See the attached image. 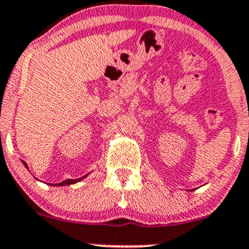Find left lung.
I'll use <instances>...</instances> for the list:
<instances>
[{
  "label": "left lung",
  "mask_w": 249,
  "mask_h": 249,
  "mask_svg": "<svg viewBox=\"0 0 249 249\" xmlns=\"http://www.w3.org/2000/svg\"><path fill=\"white\" fill-rule=\"evenodd\" d=\"M191 191H192V190H191Z\"/></svg>",
  "instance_id": "obj_1"
}]
</instances>
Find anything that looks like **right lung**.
<instances>
[{
  "label": "right lung",
  "mask_w": 249,
  "mask_h": 249,
  "mask_svg": "<svg viewBox=\"0 0 249 249\" xmlns=\"http://www.w3.org/2000/svg\"><path fill=\"white\" fill-rule=\"evenodd\" d=\"M23 165H25L26 167H28V166H27V164H26L25 161H23ZM85 177H87V176H84V177H82V178H78V179H66V180L61 181V183H58V184H53V185H59V186H61V185H70V184H74V183H77V181L82 180V179H84Z\"/></svg>",
  "instance_id": "obj_1"
}]
</instances>
